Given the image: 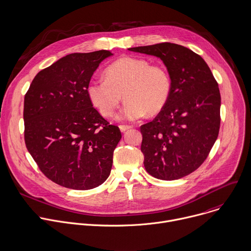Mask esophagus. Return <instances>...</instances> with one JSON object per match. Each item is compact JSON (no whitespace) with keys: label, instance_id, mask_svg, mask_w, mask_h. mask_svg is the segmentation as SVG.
Listing matches in <instances>:
<instances>
[{"label":"esophagus","instance_id":"1","mask_svg":"<svg viewBox=\"0 0 251 251\" xmlns=\"http://www.w3.org/2000/svg\"><path fill=\"white\" fill-rule=\"evenodd\" d=\"M132 126H128V125H120V129L124 132V131H126V130H127V129H129V128H131Z\"/></svg>","mask_w":251,"mask_h":251}]
</instances>
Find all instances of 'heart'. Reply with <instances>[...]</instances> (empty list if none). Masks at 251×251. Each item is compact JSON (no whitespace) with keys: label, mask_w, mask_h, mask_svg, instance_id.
I'll return each mask as SVG.
<instances>
[{"label":"heart","mask_w":251,"mask_h":251,"mask_svg":"<svg viewBox=\"0 0 251 251\" xmlns=\"http://www.w3.org/2000/svg\"><path fill=\"white\" fill-rule=\"evenodd\" d=\"M104 75L105 79L89 82L87 95L92 105L106 118L115 115L123 95L126 101L121 117L131 121L146 113H159L169 99L171 79L162 65L126 56L108 66Z\"/></svg>","instance_id":"b5f03b06"}]
</instances>
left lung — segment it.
I'll list each match as a JSON object with an SVG mask.
<instances>
[{"label": "left lung", "mask_w": 251, "mask_h": 251, "mask_svg": "<svg viewBox=\"0 0 251 251\" xmlns=\"http://www.w3.org/2000/svg\"><path fill=\"white\" fill-rule=\"evenodd\" d=\"M128 50L159 57L171 79L166 105L140 126L144 167L160 180L185 177L203 164L218 138V82L205 60L185 46L163 42Z\"/></svg>", "instance_id": "obj_1"}]
</instances>
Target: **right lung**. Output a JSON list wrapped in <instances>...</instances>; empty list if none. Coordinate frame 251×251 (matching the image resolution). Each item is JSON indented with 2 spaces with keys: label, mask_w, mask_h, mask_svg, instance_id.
I'll use <instances>...</instances> for the list:
<instances>
[{
  "label": "right lung",
  "mask_w": 251,
  "mask_h": 251,
  "mask_svg": "<svg viewBox=\"0 0 251 251\" xmlns=\"http://www.w3.org/2000/svg\"><path fill=\"white\" fill-rule=\"evenodd\" d=\"M109 50L71 53L39 71L25 96V141L40 171L69 189L103 184L122 138L93 107L87 86Z\"/></svg>",
  "instance_id": "obj_1"
}]
</instances>
